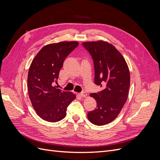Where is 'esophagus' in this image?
<instances>
[{"label":"esophagus","mask_w":160,"mask_h":160,"mask_svg":"<svg viewBox=\"0 0 160 160\" xmlns=\"http://www.w3.org/2000/svg\"><path fill=\"white\" fill-rule=\"evenodd\" d=\"M79 95L81 97V98H86L87 95H88V94H87V93H85V92H81V93H79Z\"/></svg>","instance_id":"obj_1"}]
</instances>
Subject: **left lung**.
Listing matches in <instances>:
<instances>
[{
    "mask_svg": "<svg viewBox=\"0 0 160 160\" xmlns=\"http://www.w3.org/2000/svg\"><path fill=\"white\" fill-rule=\"evenodd\" d=\"M83 45L93 58L95 83L104 87L99 93L90 94L96 101L97 108L88 114L90 122L100 126L113 122L126 102L129 70L122 55L108 42H84Z\"/></svg>",
    "mask_w": 160,
    "mask_h": 160,
    "instance_id": "8db88e82",
    "label": "left lung"
}]
</instances>
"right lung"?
<instances>
[{"instance_id":"add662e5","label":"right lung","mask_w":160,"mask_h":160,"mask_svg":"<svg viewBox=\"0 0 160 160\" xmlns=\"http://www.w3.org/2000/svg\"><path fill=\"white\" fill-rule=\"evenodd\" d=\"M77 41H62L43 47L34 58L27 77L29 98L37 114L43 120L57 122L63 119L76 95L52 86L59 78L65 58L78 46Z\"/></svg>"}]
</instances>
